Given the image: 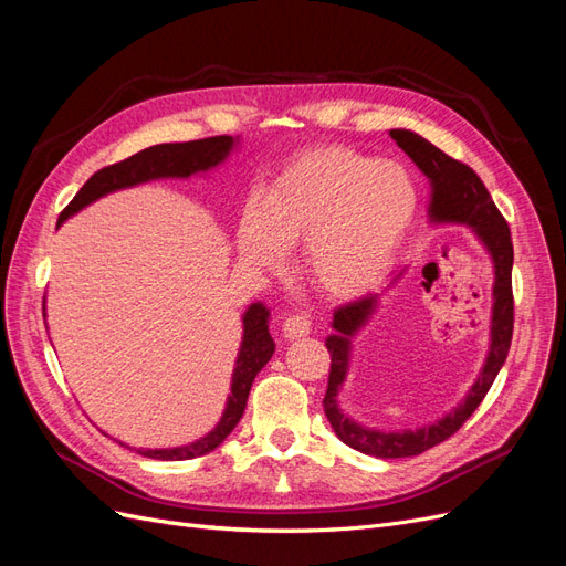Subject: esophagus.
Segmentation results:
<instances>
[{"label": "esophagus", "mask_w": 566, "mask_h": 566, "mask_svg": "<svg viewBox=\"0 0 566 566\" xmlns=\"http://www.w3.org/2000/svg\"><path fill=\"white\" fill-rule=\"evenodd\" d=\"M312 333V318L306 314H297V316H287L283 321V337L287 339H300L304 335Z\"/></svg>", "instance_id": "esophagus-1"}]
</instances>
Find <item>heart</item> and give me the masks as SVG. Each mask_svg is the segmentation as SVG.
Here are the masks:
<instances>
[{"instance_id": "1", "label": "heart", "mask_w": 566, "mask_h": 566, "mask_svg": "<svg viewBox=\"0 0 566 566\" xmlns=\"http://www.w3.org/2000/svg\"><path fill=\"white\" fill-rule=\"evenodd\" d=\"M416 181L399 163L342 146L304 150L243 217L241 252L279 266L285 250L306 248V271L331 297L352 300L378 283L413 229Z\"/></svg>"}]
</instances>
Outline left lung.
I'll return each instance as SVG.
<instances>
[{"label": "left lung", "instance_id": "8db88e82", "mask_svg": "<svg viewBox=\"0 0 566 566\" xmlns=\"http://www.w3.org/2000/svg\"><path fill=\"white\" fill-rule=\"evenodd\" d=\"M389 136L399 144L406 156L413 160L424 177L432 184V205L430 212L434 221H453V224H465L476 231L479 241L486 245L493 256L495 283H493V316H491V347L482 375L472 385L468 399L462 401L447 418L434 424H427L416 432H378L368 427L349 420L337 408V391L345 382L349 366V347L352 337L358 328H364L366 321L378 310V295H366L349 304H342L333 316V335L325 339V347L331 354V375L328 389H325L323 410L325 418L331 420L335 434L347 443V447L375 458H408L418 455L437 443L453 437L465 420L474 413L476 406L484 401L486 391L491 389L495 375L503 368L512 328H515V297H512V238L510 227L501 210L495 208L491 193L486 191L484 181L476 177L474 169L460 163L447 153L439 150L434 144L422 139L420 134L408 129H391ZM403 276H394L391 285Z\"/></svg>", "mask_w": 566, "mask_h": 566}]
</instances>
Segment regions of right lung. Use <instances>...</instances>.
<instances>
[{
    "label": "right lung",
    "mask_w": 566,
    "mask_h": 566,
    "mask_svg": "<svg viewBox=\"0 0 566 566\" xmlns=\"http://www.w3.org/2000/svg\"><path fill=\"white\" fill-rule=\"evenodd\" d=\"M233 144H235V136L221 134V136H210V139L160 144V146H150L146 150L134 153L132 158L119 160L115 165H108L104 169H98V172H94L87 179V184H84L75 193V198L65 205V210L59 217V224L71 214H75L77 210H82L84 205H90L111 191H117V188H127V186L144 184L160 177H191L196 172H205V169H210L224 160L229 156V150L233 148ZM273 349H276V345H273V339L269 335V310L264 304L256 302L243 316V345H241V352H238L231 394L219 424L208 437L188 443V447L139 451V453L156 460H188V458H198L214 451L219 443L233 432L238 420L243 418L250 387L256 378V373L269 364Z\"/></svg>",
    "instance_id": "obj_1"
}]
</instances>
